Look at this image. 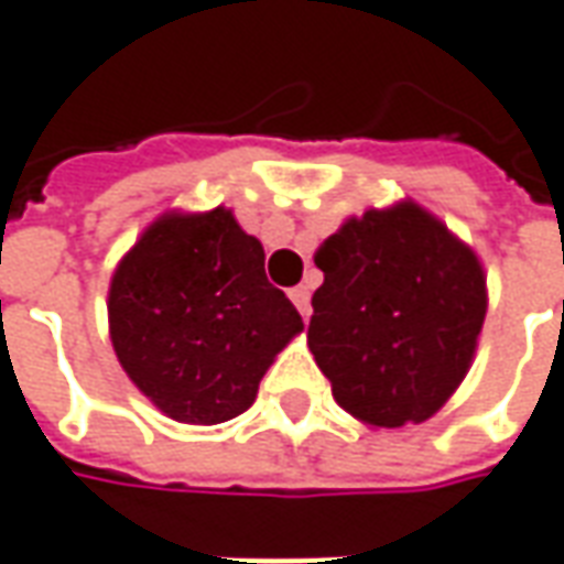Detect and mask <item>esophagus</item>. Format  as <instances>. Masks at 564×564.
Masks as SVG:
<instances>
[{"label":"esophagus","instance_id":"esophagus-1","mask_svg":"<svg viewBox=\"0 0 564 564\" xmlns=\"http://www.w3.org/2000/svg\"><path fill=\"white\" fill-rule=\"evenodd\" d=\"M290 299H293V305L299 308V314L308 321L311 317V293L308 286H295V290H290Z\"/></svg>","mask_w":564,"mask_h":564}]
</instances>
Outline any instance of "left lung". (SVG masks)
Wrapping results in <instances>:
<instances>
[{"label":"left lung","instance_id":"1","mask_svg":"<svg viewBox=\"0 0 564 564\" xmlns=\"http://www.w3.org/2000/svg\"><path fill=\"white\" fill-rule=\"evenodd\" d=\"M308 348L336 403L376 427L431 419L467 376L486 321L470 247L415 204L348 219L314 256Z\"/></svg>","mask_w":564,"mask_h":564}]
</instances>
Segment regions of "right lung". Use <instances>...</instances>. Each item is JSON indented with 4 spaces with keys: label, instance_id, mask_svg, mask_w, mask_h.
Instances as JSON below:
<instances>
[{
    "label": "right lung",
    "instance_id": "right-lung-1",
    "mask_svg": "<svg viewBox=\"0 0 564 564\" xmlns=\"http://www.w3.org/2000/svg\"><path fill=\"white\" fill-rule=\"evenodd\" d=\"M109 333L140 391L186 424L250 409L278 350L302 333L265 278V250L235 216H161L112 274Z\"/></svg>",
    "mask_w": 564,
    "mask_h": 564
}]
</instances>
